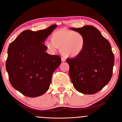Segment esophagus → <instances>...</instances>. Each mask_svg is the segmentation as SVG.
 Wrapping results in <instances>:
<instances>
[{"mask_svg":"<svg viewBox=\"0 0 122 122\" xmlns=\"http://www.w3.org/2000/svg\"><path fill=\"white\" fill-rule=\"evenodd\" d=\"M65 58H64V57H61V61L62 62H64V61H65Z\"/></svg>","mask_w":122,"mask_h":122,"instance_id":"esophagus-1","label":"esophagus"}]
</instances>
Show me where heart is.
<instances>
[{"label": "heart", "instance_id": "heart-1", "mask_svg": "<svg viewBox=\"0 0 122 122\" xmlns=\"http://www.w3.org/2000/svg\"><path fill=\"white\" fill-rule=\"evenodd\" d=\"M50 41L45 45L51 52L59 49L63 56L74 58L80 55L84 50L86 39L82 33L63 28L54 31L50 37Z\"/></svg>", "mask_w": 122, "mask_h": 122}]
</instances>
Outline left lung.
I'll list each match as a JSON object with an SVG mask.
<instances>
[{
	"mask_svg": "<svg viewBox=\"0 0 122 122\" xmlns=\"http://www.w3.org/2000/svg\"><path fill=\"white\" fill-rule=\"evenodd\" d=\"M85 36L86 43L79 56L66 60L74 87L84 94L97 93L108 83L112 76L114 55L110 42L93 26L71 28Z\"/></svg>",
	"mask_w": 122,
	"mask_h": 122,
	"instance_id": "left-lung-1",
	"label": "left lung"
}]
</instances>
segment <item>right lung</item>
Instances as JSON below:
<instances>
[{
    "label": "right lung",
    "mask_w": 122,
    "mask_h": 122,
    "mask_svg": "<svg viewBox=\"0 0 122 122\" xmlns=\"http://www.w3.org/2000/svg\"><path fill=\"white\" fill-rule=\"evenodd\" d=\"M22 32L10 44L5 68L12 86L25 96L35 97L49 88L54 71L61 62V57L45 51V40L57 27Z\"/></svg>",
    "instance_id": "1"
}]
</instances>
